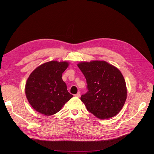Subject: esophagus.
I'll return each instance as SVG.
<instances>
[{
  "label": "esophagus",
  "instance_id": "obj_1",
  "mask_svg": "<svg viewBox=\"0 0 154 154\" xmlns=\"http://www.w3.org/2000/svg\"><path fill=\"white\" fill-rule=\"evenodd\" d=\"M75 97H79L80 96V91H79L76 94H75L74 95Z\"/></svg>",
  "mask_w": 154,
  "mask_h": 154
}]
</instances>
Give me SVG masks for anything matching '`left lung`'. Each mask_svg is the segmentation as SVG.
Returning a JSON list of instances; mask_svg holds the SVG:
<instances>
[{
    "mask_svg": "<svg viewBox=\"0 0 154 154\" xmlns=\"http://www.w3.org/2000/svg\"><path fill=\"white\" fill-rule=\"evenodd\" d=\"M77 66L86 80L88 91L80 99L88 110L101 119L111 118L119 113L127 94L121 71L105 61H82Z\"/></svg>",
    "mask_w": 154,
    "mask_h": 154,
    "instance_id": "1",
    "label": "left lung"
}]
</instances>
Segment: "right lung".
<instances>
[{
  "mask_svg": "<svg viewBox=\"0 0 154 154\" xmlns=\"http://www.w3.org/2000/svg\"><path fill=\"white\" fill-rule=\"evenodd\" d=\"M68 61H51L37 67L29 75L25 86L26 97L33 109L51 116L58 112L73 96L62 79Z\"/></svg>",
  "mask_w": 154,
  "mask_h": 154,
  "instance_id": "add662e5",
  "label": "right lung"
}]
</instances>
